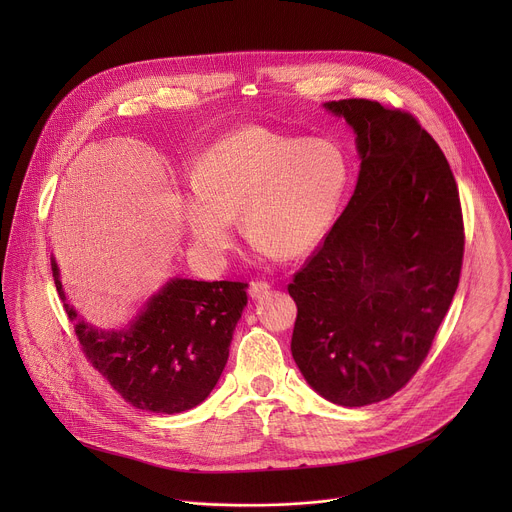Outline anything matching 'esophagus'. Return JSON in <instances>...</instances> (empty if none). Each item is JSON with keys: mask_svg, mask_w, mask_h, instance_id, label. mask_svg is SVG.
Segmentation results:
<instances>
[{"mask_svg": "<svg viewBox=\"0 0 512 512\" xmlns=\"http://www.w3.org/2000/svg\"><path fill=\"white\" fill-rule=\"evenodd\" d=\"M269 287H271V285H269L267 281H259V279H253V281L249 283V296H251V298H259V296L267 294Z\"/></svg>", "mask_w": 512, "mask_h": 512, "instance_id": "1", "label": "esophagus"}]
</instances>
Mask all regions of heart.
<instances>
[{
  "mask_svg": "<svg viewBox=\"0 0 512 512\" xmlns=\"http://www.w3.org/2000/svg\"><path fill=\"white\" fill-rule=\"evenodd\" d=\"M348 180L336 143L249 125L202 154L180 204L196 247L212 261L233 245L235 214L259 255L298 259L330 233Z\"/></svg>",
  "mask_w": 512,
  "mask_h": 512,
  "instance_id": "heart-1",
  "label": "heart"
}]
</instances>
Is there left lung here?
Wrapping results in <instances>:
<instances>
[{"mask_svg":"<svg viewBox=\"0 0 512 512\" xmlns=\"http://www.w3.org/2000/svg\"><path fill=\"white\" fill-rule=\"evenodd\" d=\"M356 133L352 198L287 285L291 354L324 399L362 407L401 391L425 360L458 289L460 194L419 121L369 99L324 103Z\"/></svg>","mask_w":512,"mask_h":512,"instance_id":"obj_1","label":"left lung"}]
</instances>
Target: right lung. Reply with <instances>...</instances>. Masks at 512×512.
<instances>
[{
	"label": "right lung",
	"mask_w": 512,
	"mask_h": 512,
	"mask_svg": "<svg viewBox=\"0 0 512 512\" xmlns=\"http://www.w3.org/2000/svg\"><path fill=\"white\" fill-rule=\"evenodd\" d=\"M58 298L93 367L133 407L182 413L202 403L229 358L247 306L243 281L170 279L125 330H97L66 304L52 259Z\"/></svg>",
	"instance_id": "obj_1"
}]
</instances>
